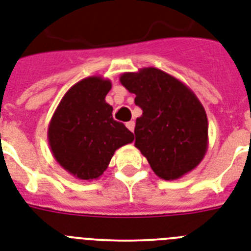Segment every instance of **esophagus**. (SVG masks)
Wrapping results in <instances>:
<instances>
[{"label":"esophagus","mask_w":251,"mask_h":251,"mask_svg":"<svg viewBox=\"0 0 251 251\" xmlns=\"http://www.w3.org/2000/svg\"><path fill=\"white\" fill-rule=\"evenodd\" d=\"M126 127H127L130 131H134V127H135V122H134V121L126 122Z\"/></svg>","instance_id":"esophagus-1"}]
</instances>
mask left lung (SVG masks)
Instances as JSON below:
<instances>
[{
	"instance_id": "left-lung-1",
	"label": "left lung",
	"mask_w": 251,
	"mask_h": 251,
	"mask_svg": "<svg viewBox=\"0 0 251 251\" xmlns=\"http://www.w3.org/2000/svg\"><path fill=\"white\" fill-rule=\"evenodd\" d=\"M135 94L143 115L136 119L135 147L158 178L175 180L188 174L207 151V116L191 89L174 76L148 67L120 76Z\"/></svg>"
}]
</instances>
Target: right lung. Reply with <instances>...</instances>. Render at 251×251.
<instances>
[{
    "label": "right lung",
    "mask_w": 251,
    "mask_h": 251,
    "mask_svg": "<svg viewBox=\"0 0 251 251\" xmlns=\"http://www.w3.org/2000/svg\"><path fill=\"white\" fill-rule=\"evenodd\" d=\"M108 78L91 76L75 83L62 98L48 129L51 153L75 178L98 179L120 147L131 143L134 134L112 117L105 101Z\"/></svg>",
    "instance_id": "obj_1"
}]
</instances>
